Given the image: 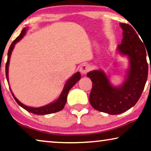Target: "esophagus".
I'll use <instances>...</instances> for the list:
<instances>
[{
	"label": "esophagus",
	"instance_id": "esophagus-1",
	"mask_svg": "<svg viewBox=\"0 0 151 151\" xmlns=\"http://www.w3.org/2000/svg\"><path fill=\"white\" fill-rule=\"evenodd\" d=\"M89 70H90V68L89 65L87 64H84L81 66L80 72L81 73L83 74V75H86V74L89 71Z\"/></svg>",
	"mask_w": 151,
	"mask_h": 151
}]
</instances>
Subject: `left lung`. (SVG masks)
Here are the masks:
<instances>
[{
  "instance_id": "obj_1",
  "label": "left lung",
  "mask_w": 151,
  "mask_h": 151,
  "mask_svg": "<svg viewBox=\"0 0 151 151\" xmlns=\"http://www.w3.org/2000/svg\"><path fill=\"white\" fill-rule=\"evenodd\" d=\"M120 26L123 38L118 45V51L127 55L130 63L124 83L120 87L111 86L102 70H93L87 75L92 81L90 104L94 109L110 114H121L134 106L140 98L148 76L145 45L131 26L123 23H120Z\"/></svg>"
}]
</instances>
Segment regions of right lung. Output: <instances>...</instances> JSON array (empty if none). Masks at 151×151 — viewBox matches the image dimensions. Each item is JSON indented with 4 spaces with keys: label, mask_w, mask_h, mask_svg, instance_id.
I'll list each match as a JSON object with an SVG mask.
<instances>
[{
    "label": "right lung",
    "mask_w": 151,
    "mask_h": 151,
    "mask_svg": "<svg viewBox=\"0 0 151 151\" xmlns=\"http://www.w3.org/2000/svg\"><path fill=\"white\" fill-rule=\"evenodd\" d=\"M26 28H24L23 30H22V32L20 34L19 37H17L16 39H15L14 40H13L12 43H11V46L9 49L8 51V57H7V61H6V66H5V73H6V79H7V81L9 82V78H8V69H9V60H10V57H11V54L12 53V51L13 48H14V46L16 42H17L19 40H21L24 35L26 34ZM81 78V74L80 73H76L72 77L70 78V79L66 83V84L64 85V89H63V91L62 92V93L60 94L59 98L57 100L55 101V102L51 103L50 104H48L47 106H45L42 107H40V108H32V107H29L27 106L24 105L19 102L17 99L15 97L14 95H13V92L11 91V90L10 89V91L12 93V95L13 96V98L16 101L17 103L19 104L20 106H22L23 109L26 110L27 111L32 112V113L36 114H51V113H54V112H59L60 111L64 109L65 104H66V100H67V96H68V91L72 87H73L74 85H75L76 83H77L78 81L80 80Z\"/></svg>",
    "instance_id": "add662e5"
}]
</instances>
